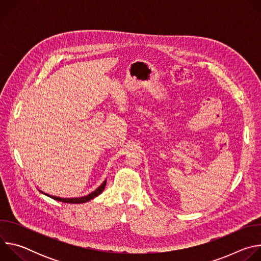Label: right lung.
<instances>
[{
    "instance_id": "add662e5",
    "label": "right lung",
    "mask_w": 261,
    "mask_h": 261,
    "mask_svg": "<svg viewBox=\"0 0 261 261\" xmlns=\"http://www.w3.org/2000/svg\"><path fill=\"white\" fill-rule=\"evenodd\" d=\"M106 186V180L103 181V184L100 186V187H98L94 192H92L91 194L89 195H86V196H83V197H79V198H61V197H57V196H53V195H49V194H45L49 197H51L53 199L55 200H58V201H62V202H67V203H84V202H88L89 200L95 198L96 196H98L99 194H101L105 188ZM42 192V191H41ZM43 193V192H42Z\"/></svg>"
}]
</instances>
